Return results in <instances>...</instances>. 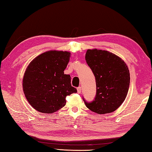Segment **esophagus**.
I'll return each mask as SVG.
<instances>
[{"mask_svg": "<svg viewBox=\"0 0 152 152\" xmlns=\"http://www.w3.org/2000/svg\"><path fill=\"white\" fill-rule=\"evenodd\" d=\"M77 91H78V93H81V87L80 86H79V87L77 88Z\"/></svg>", "mask_w": 152, "mask_h": 152, "instance_id": "obj_1", "label": "esophagus"}]
</instances>
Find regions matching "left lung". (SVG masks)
Returning a JSON list of instances; mask_svg holds the SVG:
<instances>
[{
    "label": "left lung",
    "mask_w": 152,
    "mask_h": 152,
    "mask_svg": "<svg viewBox=\"0 0 152 152\" xmlns=\"http://www.w3.org/2000/svg\"><path fill=\"white\" fill-rule=\"evenodd\" d=\"M85 59L95 77L96 96L92 102H84L99 114L112 113L124 102L130 85L128 67L120 57L107 50L88 49Z\"/></svg>",
    "instance_id": "8db88e82"
}]
</instances>
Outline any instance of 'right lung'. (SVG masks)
<instances>
[{
	"instance_id": "1",
	"label": "right lung",
	"mask_w": 152,
	"mask_h": 152,
	"mask_svg": "<svg viewBox=\"0 0 152 152\" xmlns=\"http://www.w3.org/2000/svg\"><path fill=\"white\" fill-rule=\"evenodd\" d=\"M70 53L49 50L34 59L23 78V90L29 103L36 110L52 114L65 106L66 96L76 93L71 77L64 74Z\"/></svg>"
}]
</instances>
